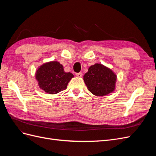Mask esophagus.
I'll return each instance as SVG.
<instances>
[{
    "mask_svg": "<svg viewBox=\"0 0 156 156\" xmlns=\"http://www.w3.org/2000/svg\"><path fill=\"white\" fill-rule=\"evenodd\" d=\"M76 75H77V77H81L83 76V73L81 72H79V73H76Z\"/></svg>",
    "mask_w": 156,
    "mask_h": 156,
    "instance_id": "34e87169",
    "label": "esophagus"
}]
</instances>
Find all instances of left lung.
<instances>
[{
	"mask_svg": "<svg viewBox=\"0 0 156 156\" xmlns=\"http://www.w3.org/2000/svg\"><path fill=\"white\" fill-rule=\"evenodd\" d=\"M116 79L111 69L98 63L90 66L83 76L88 90L96 96H105L114 92Z\"/></svg>",
	"mask_w": 156,
	"mask_h": 156,
	"instance_id": "8db88e82",
	"label": "left lung"
}]
</instances>
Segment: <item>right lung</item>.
<instances>
[{"instance_id": "right-lung-1", "label": "right lung", "mask_w": 156, "mask_h": 156, "mask_svg": "<svg viewBox=\"0 0 156 156\" xmlns=\"http://www.w3.org/2000/svg\"><path fill=\"white\" fill-rule=\"evenodd\" d=\"M73 77L72 73L64 72L63 66L57 61L44 63L37 69L35 73L40 88L50 94H56L66 89Z\"/></svg>"}]
</instances>
